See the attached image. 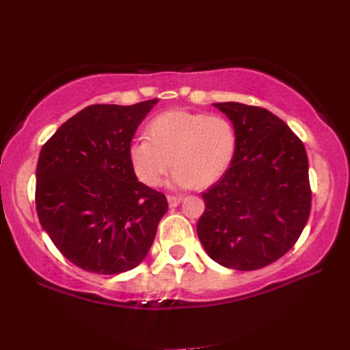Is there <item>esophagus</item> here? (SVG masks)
Instances as JSON below:
<instances>
[{
    "instance_id": "34e87169",
    "label": "esophagus",
    "mask_w": 350,
    "mask_h": 350,
    "mask_svg": "<svg viewBox=\"0 0 350 350\" xmlns=\"http://www.w3.org/2000/svg\"><path fill=\"white\" fill-rule=\"evenodd\" d=\"M183 201V196H175V195H169L167 196V202H169V207H176L178 204Z\"/></svg>"
}]
</instances>
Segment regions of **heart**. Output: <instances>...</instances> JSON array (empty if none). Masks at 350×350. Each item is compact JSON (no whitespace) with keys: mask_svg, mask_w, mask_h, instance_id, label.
<instances>
[{"mask_svg":"<svg viewBox=\"0 0 350 350\" xmlns=\"http://www.w3.org/2000/svg\"><path fill=\"white\" fill-rule=\"evenodd\" d=\"M144 135L131 143L128 157L135 176L149 187L161 184L170 164L175 167L170 187L212 186L227 172L236 152L233 123L221 116L169 109L148 123Z\"/></svg>","mask_w":350,"mask_h":350,"instance_id":"b5f03b06","label":"heart"}]
</instances>
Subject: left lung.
Segmentation results:
<instances>
[{
    "mask_svg": "<svg viewBox=\"0 0 350 350\" xmlns=\"http://www.w3.org/2000/svg\"><path fill=\"white\" fill-rule=\"evenodd\" d=\"M236 131L227 172L202 200L198 237L219 265L253 271L297 242L311 212L305 146L268 109L237 102L213 103Z\"/></svg>",
    "mask_w": 350,
    "mask_h": 350,
    "instance_id": "1",
    "label": "left lung"
}]
</instances>
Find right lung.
Listing matches in <instances>:
<instances>
[{"label":"right lung","mask_w":350,"mask_h":350,"mask_svg":"<svg viewBox=\"0 0 350 350\" xmlns=\"http://www.w3.org/2000/svg\"><path fill=\"white\" fill-rule=\"evenodd\" d=\"M158 102L91 105L44 144L36 167L42 228L70 262L120 274L144 260L167 212L166 196L137 180L128 150Z\"/></svg>","instance_id":"right-lung-1"}]
</instances>
